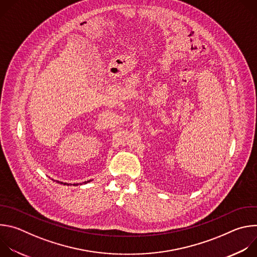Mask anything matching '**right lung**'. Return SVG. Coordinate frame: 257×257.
Segmentation results:
<instances>
[{"mask_svg":"<svg viewBox=\"0 0 257 257\" xmlns=\"http://www.w3.org/2000/svg\"><path fill=\"white\" fill-rule=\"evenodd\" d=\"M56 182H58V183H60V184H64V185H71V184H68V183H63V182H59V181H56ZM87 182H89V181H87ZM87 182H84V183H87ZM77 185H79V184H73V186H77ZM81 185V184H80Z\"/></svg>","mask_w":257,"mask_h":257,"instance_id":"add662e5","label":"right lung"}]
</instances>
